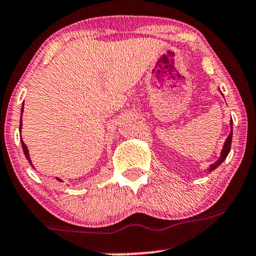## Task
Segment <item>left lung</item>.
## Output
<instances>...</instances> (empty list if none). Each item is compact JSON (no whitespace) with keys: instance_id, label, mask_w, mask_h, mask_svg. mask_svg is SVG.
I'll return each mask as SVG.
<instances>
[{"instance_id":"1","label":"left lung","mask_w":256,"mask_h":256,"mask_svg":"<svg viewBox=\"0 0 256 256\" xmlns=\"http://www.w3.org/2000/svg\"><path fill=\"white\" fill-rule=\"evenodd\" d=\"M230 124H231V132H230L229 136H228L226 140H225L223 150H222V153H220V157H219V159H218L217 162H216L214 164L210 165L208 172H211V171H213L214 169H217L219 165H220L225 160V159H226L228 154H229L230 148H231V140H232V120H231V121H230Z\"/></svg>"}]
</instances>
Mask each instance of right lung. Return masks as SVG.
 Here are the masks:
<instances>
[{
  "label": "right lung",
  "mask_w": 256,
  "mask_h": 256,
  "mask_svg": "<svg viewBox=\"0 0 256 256\" xmlns=\"http://www.w3.org/2000/svg\"><path fill=\"white\" fill-rule=\"evenodd\" d=\"M22 111H24V104H22V108H21V116H22ZM22 117H20V141H21V146H22V150H24V153H25V157H26V159L27 160H28V163L32 165V168H33V164H32V162H31V158H30V154H28V150H27V146L25 145V144H24V141H22V138H21V127H22ZM56 180L57 181H60V182H62V180L61 178H58V177H56Z\"/></svg>",
  "instance_id": "1"
}]
</instances>
